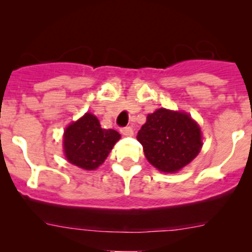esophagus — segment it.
Returning <instances> with one entry per match:
<instances>
[{
  "instance_id": "34e87169",
  "label": "esophagus",
  "mask_w": 252,
  "mask_h": 252,
  "mask_svg": "<svg viewBox=\"0 0 252 252\" xmlns=\"http://www.w3.org/2000/svg\"><path fill=\"white\" fill-rule=\"evenodd\" d=\"M121 133L126 136H130V135H133L134 131H133V128H131V126H123V128L121 129Z\"/></svg>"
}]
</instances>
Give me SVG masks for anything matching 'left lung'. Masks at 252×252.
Here are the masks:
<instances>
[{"label":"left lung","mask_w":252,"mask_h":252,"mask_svg":"<svg viewBox=\"0 0 252 252\" xmlns=\"http://www.w3.org/2000/svg\"><path fill=\"white\" fill-rule=\"evenodd\" d=\"M200 126L188 113L158 108L149 114L139 130L147 161L164 173H175L189 164L202 147Z\"/></svg>","instance_id":"obj_1"}]
</instances>
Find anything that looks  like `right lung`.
Segmentation results:
<instances>
[{"label":"right lung","instance_id":"obj_1","mask_svg":"<svg viewBox=\"0 0 252 252\" xmlns=\"http://www.w3.org/2000/svg\"><path fill=\"white\" fill-rule=\"evenodd\" d=\"M121 134L113 129H102L94 114L85 113L65 128L63 149L68 162L94 171L105 162Z\"/></svg>","mask_w":252,"mask_h":252}]
</instances>
